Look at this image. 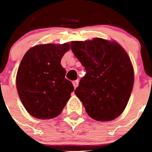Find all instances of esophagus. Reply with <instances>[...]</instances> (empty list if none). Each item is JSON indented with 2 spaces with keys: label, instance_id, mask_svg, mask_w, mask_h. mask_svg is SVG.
Wrapping results in <instances>:
<instances>
[{
  "label": "esophagus",
  "instance_id": "34e87169",
  "mask_svg": "<svg viewBox=\"0 0 152 152\" xmlns=\"http://www.w3.org/2000/svg\"><path fill=\"white\" fill-rule=\"evenodd\" d=\"M72 84H73L74 88H76V87H77V86H78V84H79V81L78 80L72 81Z\"/></svg>",
  "mask_w": 152,
  "mask_h": 152
}]
</instances>
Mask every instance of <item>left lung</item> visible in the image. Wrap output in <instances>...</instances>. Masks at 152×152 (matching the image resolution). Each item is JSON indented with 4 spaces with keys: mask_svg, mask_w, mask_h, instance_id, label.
<instances>
[{
    "mask_svg": "<svg viewBox=\"0 0 152 152\" xmlns=\"http://www.w3.org/2000/svg\"><path fill=\"white\" fill-rule=\"evenodd\" d=\"M72 51L85 68L75 94L94 120L110 121L122 113L134 83L129 55L115 41L95 38L71 42Z\"/></svg>",
    "mask_w": 152,
    "mask_h": 152,
    "instance_id": "1",
    "label": "left lung"
}]
</instances>
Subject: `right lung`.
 Returning a JSON list of instances; mask_svg holds the SVG:
<instances>
[{"mask_svg": "<svg viewBox=\"0 0 152 152\" xmlns=\"http://www.w3.org/2000/svg\"><path fill=\"white\" fill-rule=\"evenodd\" d=\"M69 43L41 44L27 51L16 74L18 95L27 111L34 118L51 119L61 113L74 91L65 79L62 57Z\"/></svg>", "mask_w": 152, "mask_h": 152, "instance_id": "right-lung-1", "label": "right lung"}]
</instances>
